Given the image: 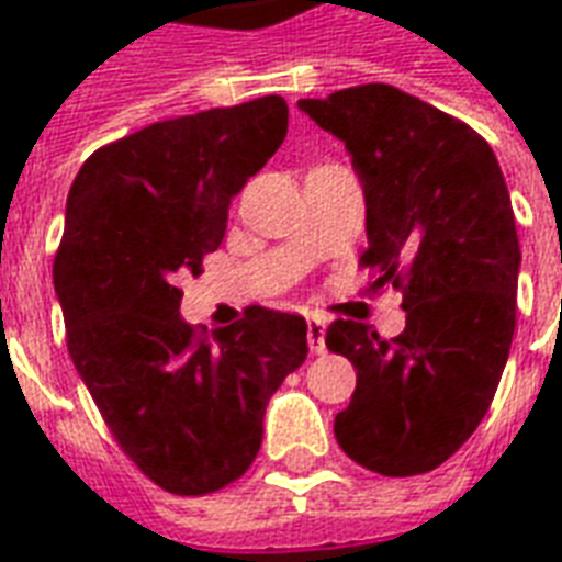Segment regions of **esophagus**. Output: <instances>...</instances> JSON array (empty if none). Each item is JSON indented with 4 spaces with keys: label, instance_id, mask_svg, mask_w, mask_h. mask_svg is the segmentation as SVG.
Segmentation results:
<instances>
[{
    "label": "esophagus",
    "instance_id": "1",
    "mask_svg": "<svg viewBox=\"0 0 562 562\" xmlns=\"http://www.w3.org/2000/svg\"><path fill=\"white\" fill-rule=\"evenodd\" d=\"M307 345L313 353H325L327 345H325V318L318 316H310L307 318Z\"/></svg>",
    "mask_w": 562,
    "mask_h": 562
}]
</instances>
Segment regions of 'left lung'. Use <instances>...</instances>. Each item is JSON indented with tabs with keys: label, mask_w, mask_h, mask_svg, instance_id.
I'll use <instances>...</instances> for the list:
<instances>
[{
	"label": "left lung",
	"mask_w": 562,
	"mask_h": 562,
	"mask_svg": "<svg viewBox=\"0 0 562 562\" xmlns=\"http://www.w3.org/2000/svg\"><path fill=\"white\" fill-rule=\"evenodd\" d=\"M299 110L348 147L366 191L359 263L406 310L394 339L351 318L327 327V348L357 368L336 441L380 475L429 473L482 424L508 362L522 260L508 186L470 124L389 83Z\"/></svg>",
	"instance_id": "obj_1"
}]
</instances>
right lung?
Returning a JSON list of instances; mask_svg holds the SVG:
<instances>
[{"label": "right lung", "instance_id": "add662e5", "mask_svg": "<svg viewBox=\"0 0 562 562\" xmlns=\"http://www.w3.org/2000/svg\"><path fill=\"white\" fill-rule=\"evenodd\" d=\"M286 101L159 121L83 161L66 200L54 290L66 345L133 464L177 496L249 470L269 397L307 357V322L249 307L217 334L179 316L182 276L223 244L232 196L286 136Z\"/></svg>", "mask_w": 562, "mask_h": 562}]
</instances>
